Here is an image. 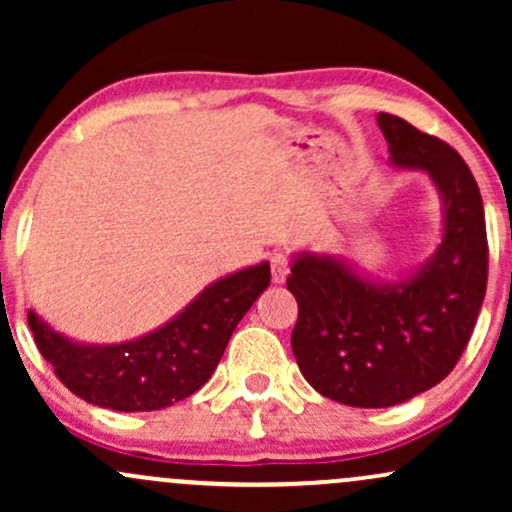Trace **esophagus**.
<instances>
[{"label": "esophagus", "mask_w": 512, "mask_h": 512, "mask_svg": "<svg viewBox=\"0 0 512 512\" xmlns=\"http://www.w3.org/2000/svg\"><path fill=\"white\" fill-rule=\"evenodd\" d=\"M272 281L274 284H284L286 281V276H289V272H291V262H289V255H286V252H281V250H276V252H272Z\"/></svg>", "instance_id": "34e87169"}]
</instances>
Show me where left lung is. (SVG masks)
I'll return each instance as SVG.
<instances>
[{
  "instance_id": "8db88e82",
  "label": "left lung",
  "mask_w": 512,
  "mask_h": 512,
  "mask_svg": "<svg viewBox=\"0 0 512 512\" xmlns=\"http://www.w3.org/2000/svg\"><path fill=\"white\" fill-rule=\"evenodd\" d=\"M392 163L431 175L445 233L431 262L399 284L375 286L332 257L298 255L286 286L298 320L291 349L320 395L363 409L395 407L448 378L486 296L489 243L472 170L443 139L378 115Z\"/></svg>"
}]
</instances>
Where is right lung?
<instances>
[{
  "label": "right lung",
  "instance_id": "1",
  "mask_svg": "<svg viewBox=\"0 0 512 512\" xmlns=\"http://www.w3.org/2000/svg\"><path fill=\"white\" fill-rule=\"evenodd\" d=\"M269 279L267 262L219 279L168 325L125 344L69 342L33 310H28V325L40 354L76 397L115 411H156L195 395L207 383L240 317Z\"/></svg>",
  "mask_w": 512,
  "mask_h": 512
}]
</instances>
